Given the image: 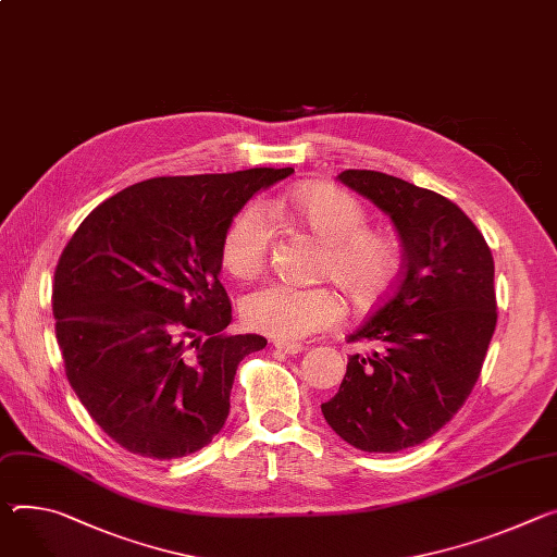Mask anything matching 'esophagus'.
<instances>
[{
	"label": "esophagus",
	"mask_w": 557,
	"mask_h": 557,
	"mask_svg": "<svg viewBox=\"0 0 557 557\" xmlns=\"http://www.w3.org/2000/svg\"><path fill=\"white\" fill-rule=\"evenodd\" d=\"M273 346H275L277 350H284V352H288V356H295V352L305 350V346H301L299 342H286V339H275V342H273Z\"/></svg>",
	"instance_id": "1"
}]
</instances>
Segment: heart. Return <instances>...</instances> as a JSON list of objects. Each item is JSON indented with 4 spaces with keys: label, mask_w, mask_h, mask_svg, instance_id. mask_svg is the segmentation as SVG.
I'll return each mask as SVG.
<instances>
[{
    "label": "heart",
    "mask_w": 557,
    "mask_h": 557,
    "mask_svg": "<svg viewBox=\"0 0 557 557\" xmlns=\"http://www.w3.org/2000/svg\"><path fill=\"white\" fill-rule=\"evenodd\" d=\"M290 213L324 242L318 273L358 305L380 299L397 277L401 252L397 239L371 228L362 201L344 188L311 184L286 199ZM271 252V222L260 205L244 207L222 239V262L237 277L260 273ZM344 307L331 286L264 282L242 299V318L252 331L275 339H301L342 320Z\"/></svg>",
    "instance_id": "heart-1"
}]
</instances>
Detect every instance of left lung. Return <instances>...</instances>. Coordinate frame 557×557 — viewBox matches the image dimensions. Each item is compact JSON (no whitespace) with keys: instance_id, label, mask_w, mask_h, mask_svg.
Returning <instances> with one entry per match:
<instances>
[{"instance_id":"left-lung-1","label":"left lung","mask_w":557,"mask_h":557,"mask_svg":"<svg viewBox=\"0 0 557 557\" xmlns=\"http://www.w3.org/2000/svg\"><path fill=\"white\" fill-rule=\"evenodd\" d=\"M395 224L404 267L391 293L348 342L339 391L322 404L350 446L395 453L437 433L471 395L497 322L493 256L469 215L435 190L377 171H342Z\"/></svg>"}]
</instances>
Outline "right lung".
<instances>
[{
    "label": "right lung",
    "mask_w": 557,
    "mask_h": 557,
    "mask_svg": "<svg viewBox=\"0 0 557 557\" xmlns=\"http://www.w3.org/2000/svg\"><path fill=\"white\" fill-rule=\"evenodd\" d=\"M290 173L146 180L95 207L64 246L53 313L66 377L126 450L175 460L224 426L237 364L267 339L224 331L222 239L252 195Z\"/></svg>",
    "instance_id": "right-lung-1"
}]
</instances>
